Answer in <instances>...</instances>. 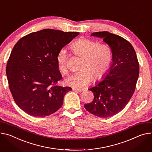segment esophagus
I'll return each instance as SVG.
<instances>
[{"label":"esophagus","instance_id":"obj_1","mask_svg":"<svg viewBox=\"0 0 152 152\" xmlns=\"http://www.w3.org/2000/svg\"><path fill=\"white\" fill-rule=\"evenodd\" d=\"M72 90L75 91H76V92H80V91H82V89H77V88H72Z\"/></svg>","mask_w":152,"mask_h":152}]
</instances>
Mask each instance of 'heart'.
Returning <instances> with one entry per match:
<instances>
[{
	"instance_id": "heart-1",
	"label": "heart",
	"mask_w": 152,
	"mask_h": 152,
	"mask_svg": "<svg viewBox=\"0 0 152 152\" xmlns=\"http://www.w3.org/2000/svg\"><path fill=\"white\" fill-rule=\"evenodd\" d=\"M70 49L75 56L81 58V60L79 66L80 70L65 79L67 86L76 88L86 87L94 77L96 79H101L109 70L112 60V51L108 45L81 37L71 44ZM56 62L59 70L62 73H67L65 50L62 49L58 53Z\"/></svg>"
}]
</instances>
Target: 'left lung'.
I'll use <instances>...</instances> for the list:
<instances>
[{"mask_svg": "<svg viewBox=\"0 0 152 152\" xmlns=\"http://www.w3.org/2000/svg\"><path fill=\"white\" fill-rule=\"evenodd\" d=\"M91 36L103 39L111 48L113 63L104 79L88 89L94 99L84 107L96 116L111 117L124 108L133 94L139 77V62L134 48L126 39L108 31Z\"/></svg>", "mask_w": 152, "mask_h": 152, "instance_id": "obj_1", "label": "left lung"}]
</instances>
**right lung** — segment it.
Instances as JSON below:
<instances>
[{
    "label": "right lung",
    "mask_w": 152,
    "mask_h": 152,
    "mask_svg": "<svg viewBox=\"0 0 152 152\" xmlns=\"http://www.w3.org/2000/svg\"><path fill=\"white\" fill-rule=\"evenodd\" d=\"M79 34L44 29L23 36L13 47L6 74L14 100L26 113L45 117L62 105L72 88L56 86L62 78L56 55Z\"/></svg>",
    "instance_id": "right-lung-1"
}]
</instances>
